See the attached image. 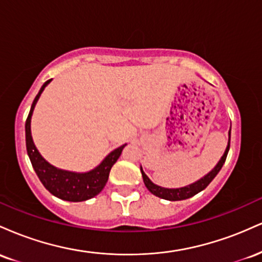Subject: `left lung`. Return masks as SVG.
<instances>
[{
    "instance_id": "8db88e82",
    "label": "left lung",
    "mask_w": 262,
    "mask_h": 262,
    "mask_svg": "<svg viewBox=\"0 0 262 262\" xmlns=\"http://www.w3.org/2000/svg\"><path fill=\"white\" fill-rule=\"evenodd\" d=\"M229 146H230V130H229V141H228L227 149H225L224 155L222 156L221 160H219L218 164L215 165L214 169L210 171L209 173H207L206 176L202 177L200 181L192 183V185L186 186V187H182V188H164V187H160V186H156L155 183H152L151 181H150L149 177L146 176L145 173H144L143 169L140 167L144 183H145L146 188H148L149 191L151 192L152 194H154V196L160 197V198H162V200H167V201L187 200V198L194 196V194H197L198 192L203 191V189L206 188L210 182H212V180L214 179L215 176H217V173L219 172V171H221L222 166L224 165L225 159H227L228 151H229Z\"/></svg>"
}]
</instances>
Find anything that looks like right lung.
<instances>
[{
    "label": "right lung",
    "mask_w": 262,
    "mask_h": 262,
    "mask_svg": "<svg viewBox=\"0 0 262 262\" xmlns=\"http://www.w3.org/2000/svg\"><path fill=\"white\" fill-rule=\"evenodd\" d=\"M52 80H48L41 86L40 91L35 96L33 101L31 111H29L28 117L26 121V146L27 152H28L29 159H31L32 166L34 169L35 173L43 183V186L50 193L60 200L69 201V202H82V201L90 200L98 194L106 186L110 171L112 166L118 160V158L122 154V150L125 146L122 145L118 149L113 150L110 155L106 156L103 161L98 165L96 169H93L90 172L85 173H76L70 172V171L59 170L56 167L52 166L49 162H47L43 159V156L39 154V151L35 148L33 143L32 134H31V119L33 111H34L35 104L40 97L41 92L44 91L45 86Z\"/></svg>",
    "instance_id": "obj_1"
}]
</instances>
